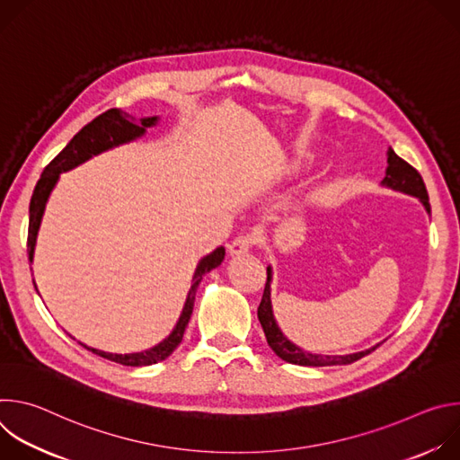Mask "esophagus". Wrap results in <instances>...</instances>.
Returning <instances> with one entry per match:
<instances>
[{
	"label": "esophagus",
	"instance_id": "obj_1",
	"mask_svg": "<svg viewBox=\"0 0 460 460\" xmlns=\"http://www.w3.org/2000/svg\"><path fill=\"white\" fill-rule=\"evenodd\" d=\"M256 242H258V238H256L254 234H249V233H245V234H238V236L231 242V245H229V252H231V254H242V252H247V251H251V249L256 245Z\"/></svg>",
	"mask_w": 460,
	"mask_h": 460
}]
</instances>
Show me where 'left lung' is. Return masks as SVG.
<instances>
[{"label": "left lung", "instance_id": "8db88e82", "mask_svg": "<svg viewBox=\"0 0 460 460\" xmlns=\"http://www.w3.org/2000/svg\"><path fill=\"white\" fill-rule=\"evenodd\" d=\"M382 183L385 187H391L395 190L417 196L420 199V202L424 204L426 211L431 213L429 208V196L426 190V183L420 176V172L410 165L406 160H402L401 156L395 155V151L389 149L387 151V169H385V176L382 180ZM270 280H271V270L268 268V282L264 288V295H261V302L258 305V320L261 323V330L266 333L268 344L271 346V349L286 362L289 364H298V366H344V364H351L366 355H369L371 351H375L378 346L360 351V353H351V355H314V353H307L302 351L300 348H296L295 344H291L282 332L279 330V325L273 318V309H271V291H270Z\"/></svg>", "mask_w": 460, "mask_h": 460}]
</instances>
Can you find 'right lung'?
Here are the masks:
<instances>
[{
	"label": "right lung",
	"instance_id": "right-lung-1",
	"mask_svg": "<svg viewBox=\"0 0 460 460\" xmlns=\"http://www.w3.org/2000/svg\"><path fill=\"white\" fill-rule=\"evenodd\" d=\"M155 119L156 118H146V119H142V127H140V125H135L133 121H130V116L127 112H121L119 109H109L103 114H100L98 118H94L91 123H87L80 130V133L67 144V147H65L43 169L41 178L38 180V183L32 190V199H31V206H29V236H27L29 260H32L34 242H36L38 227H40L41 215H43V209H45V202L49 199V194H50L59 172L69 171V169L80 165L82 162L89 160L91 156H94V155H98L105 149H111L118 144H123V142H128V140H135L137 137L144 135L146 127L153 125ZM224 254H226V249L218 247L211 254L202 258L199 268H196V271H194L192 286H190L187 302L183 305L181 316H180L176 327L172 330V333L162 344H158L153 349L142 351V353H128V355L103 353V351H98V349H93V348H87V346H84V348H87L89 351H93V353H96V355H100L107 360H112V362L123 364V366H149V364H156V362L167 358L178 348V344L183 339L185 327L190 320V313H192V305H194L196 288H199V284H200V280L206 273H209L211 270H215L222 264Z\"/></svg>",
	"mask_w": 460,
	"mask_h": 460
}]
</instances>
